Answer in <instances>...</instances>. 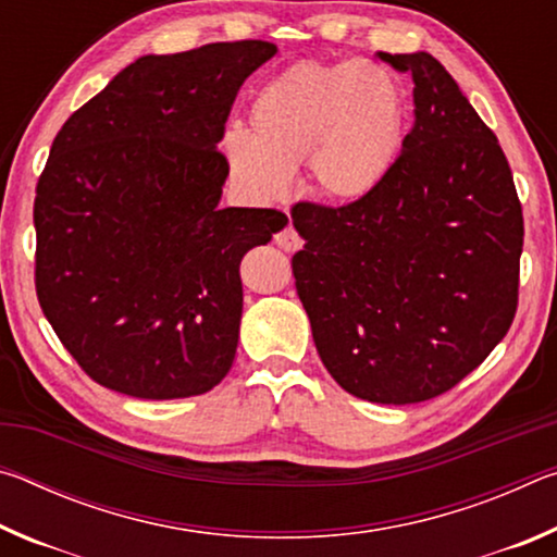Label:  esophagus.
<instances>
[{
	"label": "esophagus",
	"mask_w": 557,
	"mask_h": 557,
	"mask_svg": "<svg viewBox=\"0 0 557 557\" xmlns=\"http://www.w3.org/2000/svg\"><path fill=\"white\" fill-rule=\"evenodd\" d=\"M275 243L280 245L282 250H287V252H292V250H299V248H301V238H299V233H297L295 228H292L289 223L285 225V228L275 233Z\"/></svg>",
	"instance_id": "1"
}]
</instances>
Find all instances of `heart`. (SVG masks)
Listing matches in <instances>:
<instances>
[{"label": "heart", "instance_id": "b5f03b06", "mask_svg": "<svg viewBox=\"0 0 557 557\" xmlns=\"http://www.w3.org/2000/svg\"><path fill=\"white\" fill-rule=\"evenodd\" d=\"M250 135L221 139L228 174L248 199L272 203L307 162L314 191L332 201L369 196L393 169L403 143L398 81L373 63L299 61L262 86L248 110Z\"/></svg>", "mask_w": 557, "mask_h": 557}]
</instances>
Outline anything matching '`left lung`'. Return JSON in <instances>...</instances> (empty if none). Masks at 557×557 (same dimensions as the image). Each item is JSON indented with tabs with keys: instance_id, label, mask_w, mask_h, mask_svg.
Returning <instances> with one entry per match:
<instances>
[{
	"instance_id": "1",
	"label": "left lung",
	"mask_w": 557,
	"mask_h": 557,
	"mask_svg": "<svg viewBox=\"0 0 557 557\" xmlns=\"http://www.w3.org/2000/svg\"><path fill=\"white\" fill-rule=\"evenodd\" d=\"M379 59L412 75L414 127L369 196L292 206L305 238L292 275L332 379L410 405L455 388L511 329L523 211L502 145L445 65Z\"/></svg>"
}]
</instances>
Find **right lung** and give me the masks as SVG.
I'll return each instance as SVG.
<instances>
[{
	"label": "right lung",
	"instance_id": "obj_1",
	"mask_svg": "<svg viewBox=\"0 0 557 557\" xmlns=\"http://www.w3.org/2000/svg\"><path fill=\"white\" fill-rule=\"evenodd\" d=\"M270 41L143 55L63 122L36 184L34 285L86 375L129 398L201 395L231 371L240 260L277 209H219V147Z\"/></svg>",
	"mask_w": 557,
	"mask_h": 557
}]
</instances>
